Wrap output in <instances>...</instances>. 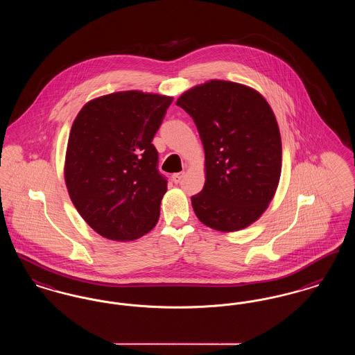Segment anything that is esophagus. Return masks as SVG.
<instances>
[{
  "mask_svg": "<svg viewBox=\"0 0 355 355\" xmlns=\"http://www.w3.org/2000/svg\"><path fill=\"white\" fill-rule=\"evenodd\" d=\"M184 175H185V173H175V174H173L171 180H173V182H174V184H180Z\"/></svg>",
  "mask_w": 355,
  "mask_h": 355,
  "instance_id": "1",
  "label": "esophagus"
}]
</instances>
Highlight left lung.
Returning <instances> with one entry per match:
<instances>
[{"label": "left lung", "mask_w": 355, "mask_h": 355, "mask_svg": "<svg viewBox=\"0 0 355 355\" xmlns=\"http://www.w3.org/2000/svg\"><path fill=\"white\" fill-rule=\"evenodd\" d=\"M193 119L205 150L206 181L191 197L196 216L218 232L258 220L278 187L282 142L270 105L253 87L210 80L177 100Z\"/></svg>", "instance_id": "8db88e82"}]
</instances>
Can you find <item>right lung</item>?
<instances>
[{
	"instance_id": "add662e5",
	"label": "right lung",
	"mask_w": 355,
	"mask_h": 355,
	"mask_svg": "<svg viewBox=\"0 0 355 355\" xmlns=\"http://www.w3.org/2000/svg\"><path fill=\"white\" fill-rule=\"evenodd\" d=\"M173 97L139 90L101 96L71 125L65 157L69 196L85 222L112 241H133L159 218L168 181L152 144Z\"/></svg>"
}]
</instances>
